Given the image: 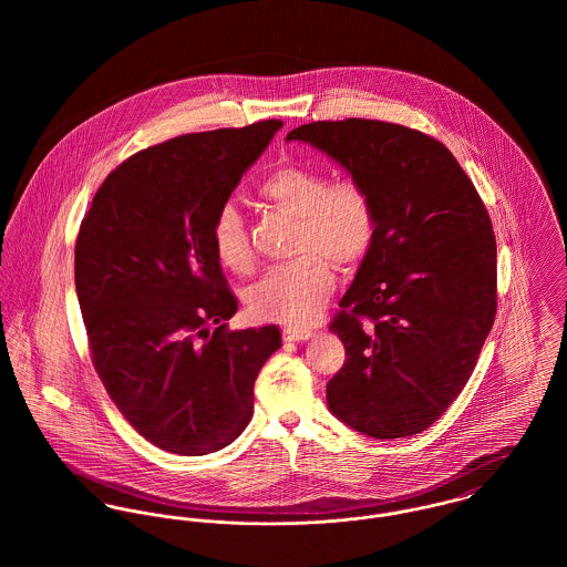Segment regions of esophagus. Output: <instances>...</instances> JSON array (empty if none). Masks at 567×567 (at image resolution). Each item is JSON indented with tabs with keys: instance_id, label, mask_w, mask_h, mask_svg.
I'll list each match as a JSON object with an SVG mask.
<instances>
[{
	"instance_id": "obj_1",
	"label": "esophagus",
	"mask_w": 567,
	"mask_h": 567,
	"mask_svg": "<svg viewBox=\"0 0 567 567\" xmlns=\"http://www.w3.org/2000/svg\"><path fill=\"white\" fill-rule=\"evenodd\" d=\"M312 336L310 329H303V327H284V340L288 342H303Z\"/></svg>"
}]
</instances>
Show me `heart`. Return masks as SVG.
Listing matches in <instances>:
<instances>
[{
    "mask_svg": "<svg viewBox=\"0 0 567 567\" xmlns=\"http://www.w3.org/2000/svg\"><path fill=\"white\" fill-rule=\"evenodd\" d=\"M259 196L277 212L297 218L292 261L272 266L246 295L259 321L310 323L333 290V270L353 268L375 238V209L367 189L353 181L331 183L306 165H284L259 183ZM216 255L236 272L252 268L248 227L236 205H223L214 220Z\"/></svg>",
    "mask_w": 567,
    "mask_h": 567,
    "instance_id": "obj_1",
    "label": "heart"
}]
</instances>
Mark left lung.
<instances>
[{
  "mask_svg": "<svg viewBox=\"0 0 567 567\" xmlns=\"http://www.w3.org/2000/svg\"><path fill=\"white\" fill-rule=\"evenodd\" d=\"M286 142L338 163L375 209L373 244L329 324L344 364L327 384V405L373 439L419 434L461 395L495 321L485 205L441 142L400 124L312 122Z\"/></svg>",
  "mask_w": 567,
  "mask_h": 567,
  "instance_id": "obj_1",
  "label": "left lung"
}]
</instances>
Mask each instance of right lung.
<instances>
[{
	"label": "right lung",
	"instance_id": "right-lung-1",
	"mask_svg": "<svg viewBox=\"0 0 567 567\" xmlns=\"http://www.w3.org/2000/svg\"><path fill=\"white\" fill-rule=\"evenodd\" d=\"M279 120L174 137L115 167L76 240V295L93 367L124 419L181 456L223 450L252 414L281 347L275 324L229 331L238 301L212 231Z\"/></svg>",
	"mask_w": 567,
	"mask_h": 567
}]
</instances>
